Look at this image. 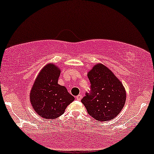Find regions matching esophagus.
Here are the masks:
<instances>
[{"instance_id":"34e87169","label":"esophagus","mask_w":154,"mask_h":154,"mask_svg":"<svg viewBox=\"0 0 154 154\" xmlns=\"http://www.w3.org/2000/svg\"><path fill=\"white\" fill-rule=\"evenodd\" d=\"M82 95H78L77 97H76V99H77V100H80L81 99H82Z\"/></svg>"}]
</instances>
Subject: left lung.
I'll return each instance as SVG.
<instances>
[{
	"label": "left lung",
	"mask_w": 154,
	"mask_h": 154,
	"mask_svg": "<svg viewBox=\"0 0 154 154\" xmlns=\"http://www.w3.org/2000/svg\"><path fill=\"white\" fill-rule=\"evenodd\" d=\"M88 77L91 88L81 101L88 114L100 122L114 119L123 109L126 100L123 85L101 63L95 65Z\"/></svg>",
	"instance_id": "obj_1"
}]
</instances>
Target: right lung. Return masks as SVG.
Segmentation results:
<instances>
[{
  "label": "right lung",
  "instance_id": "right-lung-1",
  "mask_svg": "<svg viewBox=\"0 0 154 154\" xmlns=\"http://www.w3.org/2000/svg\"><path fill=\"white\" fill-rule=\"evenodd\" d=\"M60 73L57 66L48 64L40 72L31 90L32 106L45 119L59 117L75 100L66 88L58 84Z\"/></svg>",
  "mask_w": 154,
  "mask_h": 154
}]
</instances>
